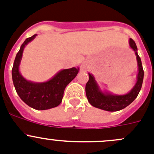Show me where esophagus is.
Segmentation results:
<instances>
[{
	"instance_id": "obj_1",
	"label": "esophagus",
	"mask_w": 154,
	"mask_h": 154,
	"mask_svg": "<svg viewBox=\"0 0 154 154\" xmlns=\"http://www.w3.org/2000/svg\"><path fill=\"white\" fill-rule=\"evenodd\" d=\"M86 69H87V67H86V66L85 65V64H82V65L81 66V70H82V71H85Z\"/></svg>"
}]
</instances>
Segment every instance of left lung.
<instances>
[{
    "instance_id": "1",
    "label": "left lung",
    "mask_w": 154,
    "mask_h": 154,
    "mask_svg": "<svg viewBox=\"0 0 154 154\" xmlns=\"http://www.w3.org/2000/svg\"><path fill=\"white\" fill-rule=\"evenodd\" d=\"M129 45L134 51L138 66V74L137 76V82L133 88L128 94L124 95L112 94L107 92H102L97 84L93 75H89V80L85 86V92L88 100L93 106L109 112L119 111L124 109L132 103L138 95L141 88L144 79V70L142 67L141 60L137 54L136 44L131 38L129 39Z\"/></svg>"
}]
</instances>
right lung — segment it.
I'll use <instances>...</instances> for the list:
<instances>
[{
	"instance_id": "add662e5",
	"label": "right lung",
	"mask_w": 154,
	"mask_h": 154,
	"mask_svg": "<svg viewBox=\"0 0 154 154\" xmlns=\"http://www.w3.org/2000/svg\"><path fill=\"white\" fill-rule=\"evenodd\" d=\"M36 35L35 34L26 38L20 47L13 66L12 78L17 93L22 100L33 109L45 110L60 104L66 87L77 75L79 69L72 67L61 70L51 79L45 82L36 83L25 79L20 74L19 66L24 48Z\"/></svg>"
}]
</instances>
